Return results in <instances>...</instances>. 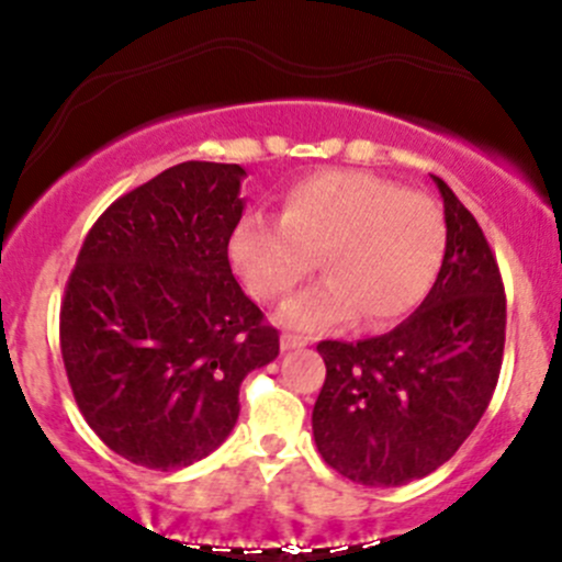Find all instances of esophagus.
<instances>
[{
    "mask_svg": "<svg viewBox=\"0 0 562 562\" xmlns=\"http://www.w3.org/2000/svg\"><path fill=\"white\" fill-rule=\"evenodd\" d=\"M304 345H307V339L291 337V334H282V339H280V348L282 350H302Z\"/></svg>",
    "mask_w": 562,
    "mask_h": 562,
    "instance_id": "34e87169",
    "label": "esophagus"
}]
</instances>
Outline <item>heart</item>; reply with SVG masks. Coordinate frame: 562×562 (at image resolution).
<instances>
[{
    "label": "heart",
    "mask_w": 562,
    "mask_h": 562,
    "mask_svg": "<svg viewBox=\"0 0 562 562\" xmlns=\"http://www.w3.org/2000/svg\"><path fill=\"white\" fill-rule=\"evenodd\" d=\"M446 252L432 198L361 171H317L293 181L280 220L247 214L228 239L236 274L260 302L291 291L317 259L323 280L282 302L277 321L313 337L361 313L370 328L411 313Z\"/></svg>",
    "instance_id": "obj_1"
}]
</instances>
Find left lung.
I'll list each match as a JSON object with an SVG mask.
<instances>
[{
  "label": "left lung",
  "instance_id": "left-lung-1",
  "mask_svg": "<svg viewBox=\"0 0 562 562\" xmlns=\"http://www.w3.org/2000/svg\"><path fill=\"white\" fill-rule=\"evenodd\" d=\"M443 198L446 255L432 291L389 334L326 339V381L313 407L326 464L364 486H402L457 454L484 416L506 345V293L473 214Z\"/></svg>",
  "mask_w": 562,
  "mask_h": 562
}]
</instances>
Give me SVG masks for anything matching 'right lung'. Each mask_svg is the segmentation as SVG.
I'll use <instances>...</instances> for the list:
<instances>
[{
	"label": "right lung",
	"mask_w": 562,
	"mask_h": 562,
	"mask_svg": "<svg viewBox=\"0 0 562 562\" xmlns=\"http://www.w3.org/2000/svg\"><path fill=\"white\" fill-rule=\"evenodd\" d=\"M245 168L179 162L113 201L65 288L61 359L100 440L151 470L187 468L225 443L247 372L280 334L231 271Z\"/></svg>",
	"instance_id": "1"
}]
</instances>
